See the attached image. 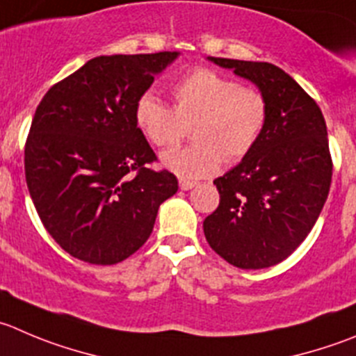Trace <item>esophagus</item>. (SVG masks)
Masks as SVG:
<instances>
[{"label":"esophagus","instance_id":"esophagus-1","mask_svg":"<svg viewBox=\"0 0 356 356\" xmlns=\"http://www.w3.org/2000/svg\"><path fill=\"white\" fill-rule=\"evenodd\" d=\"M195 185H197V181L185 180V178H181V180H180V188H181V191H191V188H194Z\"/></svg>","mask_w":356,"mask_h":356}]
</instances>
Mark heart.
Segmentation results:
<instances>
[{"label":"heart","mask_w":356,"mask_h":356,"mask_svg":"<svg viewBox=\"0 0 356 356\" xmlns=\"http://www.w3.org/2000/svg\"><path fill=\"white\" fill-rule=\"evenodd\" d=\"M172 110L147 92L134 106L138 129L155 147H171L184 138V124L194 120L188 147L171 148L161 161L185 178L213 175L227 161H241L262 138L269 103L262 90L241 86L218 71H191L171 87Z\"/></svg>","instance_id":"b5f03b06"}]
</instances>
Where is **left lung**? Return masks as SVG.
Returning <instances> with one entry per match:
<instances>
[{
  "label": "left lung",
  "mask_w": 356,
  "mask_h": 356,
  "mask_svg": "<svg viewBox=\"0 0 356 356\" xmlns=\"http://www.w3.org/2000/svg\"><path fill=\"white\" fill-rule=\"evenodd\" d=\"M262 90L266 131L243 161L216 178L220 204L206 216L213 250L239 269H264L292 255L316 223L330 181L332 157L316 101L270 63L208 57Z\"/></svg>",
  "instance_id": "1"
}]
</instances>
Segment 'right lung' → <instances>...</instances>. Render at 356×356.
I'll return each mask as SVG.
<instances>
[{"label":"right lung","instance_id":"obj_1","mask_svg":"<svg viewBox=\"0 0 356 356\" xmlns=\"http://www.w3.org/2000/svg\"><path fill=\"white\" fill-rule=\"evenodd\" d=\"M180 52L99 56L52 86L31 122L24 168L40 220L74 259L125 260L150 238L159 206L176 194L134 106Z\"/></svg>","mask_w":356,"mask_h":356}]
</instances>
